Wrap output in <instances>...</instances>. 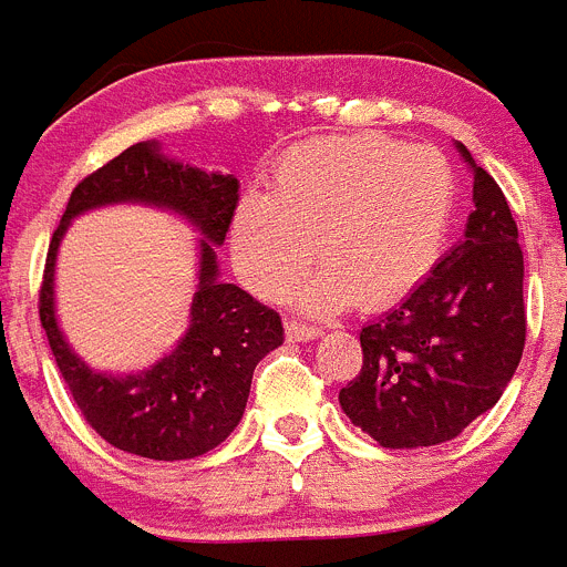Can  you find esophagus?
I'll return each mask as SVG.
<instances>
[{
	"label": "esophagus",
	"instance_id": "34e87169",
	"mask_svg": "<svg viewBox=\"0 0 567 567\" xmlns=\"http://www.w3.org/2000/svg\"><path fill=\"white\" fill-rule=\"evenodd\" d=\"M285 336H288V341H293V343H308V341H313V338H319L321 330L319 327L301 324V321H288V327H285Z\"/></svg>",
	"mask_w": 567,
	"mask_h": 567
}]
</instances>
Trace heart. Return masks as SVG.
<instances>
[{
  "instance_id": "b5f03b06",
  "label": "heart",
  "mask_w": 567,
  "mask_h": 567,
  "mask_svg": "<svg viewBox=\"0 0 567 567\" xmlns=\"http://www.w3.org/2000/svg\"><path fill=\"white\" fill-rule=\"evenodd\" d=\"M453 204L451 164L433 147L383 136L308 142L285 153L268 195L237 200L231 262L254 293L279 299L316 251L321 268L296 290L301 310L389 305L436 266Z\"/></svg>"
}]
</instances>
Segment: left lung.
<instances>
[{"label":"left lung","mask_w":567,"mask_h":567,"mask_svg":"<svg viewBox=\"0 0 567 567\" xmlns=\"http://www.w3.org/2000/svg\"><path fill=\"white\" fill-rule=\"evenodd\" d=\"M473 173L464 235L383 319L361 330L363 369L338 403L380 447L456 439L498 403L526 343L523 251L495 178L453 142Z\"/></svg>","instance_id":"left-lung-1"}]
</instances>
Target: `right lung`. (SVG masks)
<instances>
[{
  "instance_id": "add662e5",
  "label": "right lung",
  "mask_w": 567,
  "mask_h": 567,
  "mask_svg": "<svg viewBox=\"0 0 567 567\" xmlns=\"http://www.w3.org/2000/svg\"><path fill=\"white\" fill-rule=\"evenodd\" d=\"M237 187L235 176L200 171L147 140L72 189L47 254L41 327L81 414L120 451L153 462H184L218 447L243 420L257 363L282 347L279 316L220 279L218 246H224L240 198ZM116 203L171 210L202 235L196 238L199 285L188 330L171 353L140 373L89 368L62 336L54 310V262L68 226L86 210Z\"/></svg>"
}]
</instances>
